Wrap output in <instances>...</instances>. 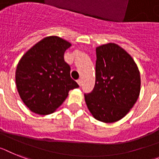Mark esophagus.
<instances>
[{
	"label": "esophagus",
	"mask_w": 159,
	"mask_h": 159,
	"mask_svg": "<svg viewBox=\"0 0 159 159\" xmlns=\"http://www.w3.org/2000/svg\"><path fill=\"white\" fill-rule=\"evenodd\" d=\"M77 84L79 85V86H82V79H78V80H77Z\"/></svg>",
	"instance_id": "34e87169"
}]
</instances>
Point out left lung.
<instances>
[{
	"label": "left lung",
	"instance_id": "1",
	"mask_svg": "<svg viewBox=\"0 0 159 159\" xmlns=\"http://www.w3.org/2000/svg\"><path fill=\"white\" fill-rule=\"evenodd\" d=\"M95 86L85 94L94 119L103 123L120 120L137 102L141 76L133 57L119 45L109 43L96 48Z\"/></svg>",
	"mask_w": 159,
	"mask_h": 159
}]
</instances>
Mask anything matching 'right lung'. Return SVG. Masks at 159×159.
<instances>
[{"mask_svg":"<svg viewBox=\"0 0 159 159\" xmlns=\"http://www.w3.org/2000/svg\"><path fill=\"white\" fill-rule=\"evenodd\" d=\"M70 46L58 36L46 37L20 59L15 72L16 86L24 104L33 112L52 114L66 99L69 90L79 87L64 60Z\"/></svg>","mask_w":159,"mask_h":159,"instance_id":"1","label":"right lung"}]
</instances>
